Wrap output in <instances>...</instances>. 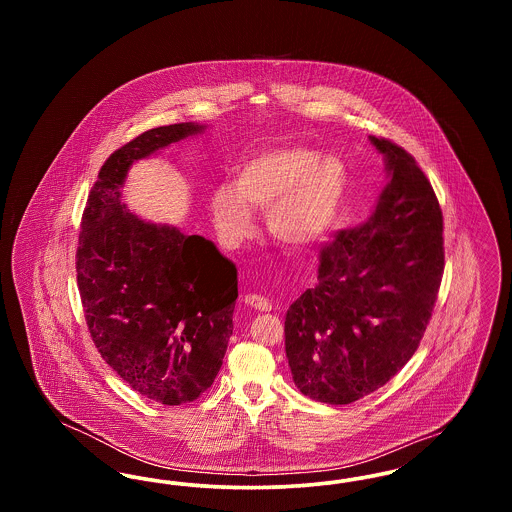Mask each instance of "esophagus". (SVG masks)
<instances>
[{"label":"esophagus","mask_w":512,"mask_h":512,"mask_svg":"<svg viewBox=\"0 0 512 512\" xmlns=\"http://www.w3.org/2000/svg\"><path fill=\"white\" fill-rule=\"evenodd\" d=\"M245 305L247 307H251V309H255V311H272V303L265 299V297H261V295H257V293H247L244 297Z\"/></svg>","instance_id":"esophagus-1"}]
</instances>
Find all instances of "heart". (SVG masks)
Masks as SVG:
<instances>
[{"label":"heart","instance_id":"heart-1","mask_svg":"<svg viewBox=\"0 0 512 512\" xmlns=\"http://www.w3.org/2000/svg\"><path fill=\"white\" fill-rule=\"evenodd\" d=\"M349 174L336 155L315 147H278L245 161L232 184L217 188L209 207L224 244H240L253 230L251 209L267 211L278 244L307 251L322 244L340 217Z\"/></svg>","mask_w":512,"mask_h":512}]
</instances>
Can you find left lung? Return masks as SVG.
Listing matches in <instances>:
<instances>
[{
	"label": "left lung",
	"mask_w": 512,
	"mask_h": 512,
	"mask_svg": "<svg viewBox=\"0 0 512 512\" xmlns=\"http://www.w3.org/2000/svg\"><path fill=\"white\" fill-rule=\"evenodd\" d=\"M388 184L366 222L320 249L317 284L288 309L286 357L303 395L349 405L418 349L445 267L438 197L413 155L370 136Z\"/></svg>",
	"instance_id": "1"
}]
</instances>
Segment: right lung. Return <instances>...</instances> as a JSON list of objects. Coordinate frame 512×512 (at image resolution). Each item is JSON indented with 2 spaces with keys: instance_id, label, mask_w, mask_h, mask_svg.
<instances>
[{
  "instance_id": "add662e5",
  "label": "right lung",
  "mask_w": 512,
  "mask_h": 512,
  "mask_svg": "<svg viewBox=\"0 0 512 512\" xmlns=\"http://www.w3.org/2000/svg\"><path fill=\"white\" fill-rule=\"evenodd\" d=\"M151 128L99 169L82 215L76 280L103 361L151 401L182 405L211 388L232 336L238 270L201 236L153 224L121 201L132 163L199 134Z\"/></svg>"
}]
</instances>
